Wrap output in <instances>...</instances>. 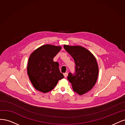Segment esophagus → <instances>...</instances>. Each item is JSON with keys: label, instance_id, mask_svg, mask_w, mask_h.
Wrapping results in <instances>:
<instances>
[{"label": "esophagus", "instance_id": "esophagus-1", "mask_svg": "<svg viewBox=\"0 0 125 125\" xmlns=\"http://www.w3.org/2000/svg\"><path fill=\"white\" fill-rule=\"evenodd\" d=\"M64 77H66L67 76H68V73H64Z\"/></svg>", "mask_w": 125, "mask_h": 125}]
</instances>
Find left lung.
I'll return each mask as SVG.
<instances>
[{
	"label": "left lung",
	"instance_id": "8db88e82",
	"mask_svg": "<svg viewBox=\"0 0 125 125\" xmlns=\"http://www.w3.org/2000/svg\"><path fill=\"white\" fill-rule=\"evenodd\" d=\"M76 64L75 75L68 74L67 79L71 83L73 90L79 95L90 91L97 80L99 67L94 54L86 48L80 46L64 45Z\"/></svg>",
	"mask_w": 125,
	"mask_h": 125
}]
</instances>
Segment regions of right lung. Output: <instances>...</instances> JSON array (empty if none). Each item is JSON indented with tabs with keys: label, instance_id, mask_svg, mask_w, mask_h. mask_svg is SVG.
I'll return each instance as SVG.
<instances>
[{
	"label": "right lung",
	"instance_id": "1",
	"mask_svg": "<svg viewBox=\"0 0 125 125\" xmlns=\"http://www.w3.org/2000/svg\"><path fill=\"white\" fill-rule=\"evenodd\" d=\"M61 49V46L44 45L31 54L27 63V74L37 90L47 93L64 77L59 70L58 62L53 60Z\"/></svg>",
	"mask_w": 125,
	"mask_h": 125
}]
</instances>
